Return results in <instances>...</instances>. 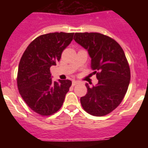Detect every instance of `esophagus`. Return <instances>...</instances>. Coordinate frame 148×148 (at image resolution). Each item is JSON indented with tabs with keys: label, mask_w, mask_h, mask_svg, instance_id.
Returning a JSON list of instances; mask_svg holds the SVG:
<instances>
[{
	"label": "esophagus",
	"mask_w": 148,
	"mask_h": 148,
	"mask_svg": "<svg viewBox=\"0 0 148 148\" xmlns=\"http://www.w3.org/2000/svg\"><path fill=\"white\" fill-rule=\"evenodd\" d=\"M77 84H78V82H77V81H73V82H72V84H73V86H75Z\"/></svg>",
	"instance_id": "esophagus-1"
}]
</instances>
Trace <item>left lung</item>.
Returning <instances> with one entry per match:
<instances>
[{
  "instance_id": "8db88e82",
  "label": "left lung",
  "mask_w": 148,
  "mask_h": 148,
  "mask_svg": "<svg viewBox=\"0 0 148 148\" xmlns=\"http://www.w3.org/2000/svg\"><path fill=\"white\" fill-rule=\"evenodd\" d=\"M74 40L88 52L91 66L99 82L81 98L84 110L95 116L111 113L121 102L130 84V71L121 46L98 32H77Z\"/></svg>"
}]
</instances>
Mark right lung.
<instances>
[{
    "mask_svg": "<svg viewBox=\"0 0 148 148\" xmlns=\"http://www.w3.org/2000/svg\"><path fill=\"white\" fill-rule=\"evenodd\" d=\"M74 33L53 32L36 38L24 51L18 66V88L27 105L41 116H50L61 108L72 82H53L50 67L60 61Z\"/></svg>",
    "mask_w": 148,
    "mask_h": 148,
    "instance_id": "add662e5",
    "label": "right lung"
}]
</instances>
